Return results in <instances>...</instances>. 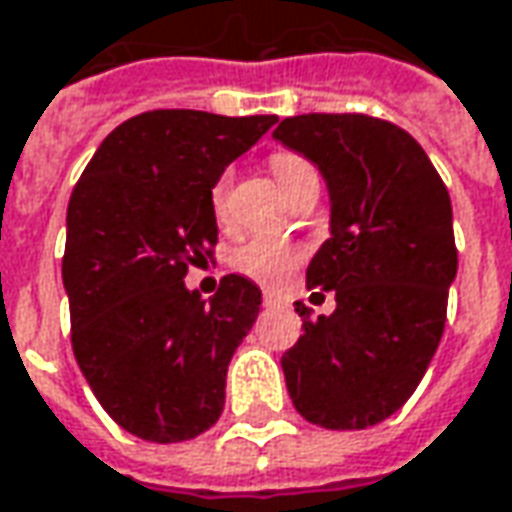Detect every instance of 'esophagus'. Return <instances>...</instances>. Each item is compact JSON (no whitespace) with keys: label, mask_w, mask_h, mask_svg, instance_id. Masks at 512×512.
Here are the masks:
<instances>
[{"label":"esophagus","mask_w":512,"mask_h":512,"mask_svg":"<svg viewBox=\"0 0 512 512\" xmlns=\"http://www.w3.org/2000/svg\"><path fill=\"white\" fill-rule=\"evenodd\" d=\"M264 307H279V304H284V301H281V296H276V293H264Z\"/></svg>","instance_id":"esophagus-1"}]
</instances>
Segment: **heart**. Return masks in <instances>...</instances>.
<instances>
[{"label":"heart","instance_id":"heart-1","mask_svg":"<svg viewBox=\"0 0 512 512\" xmlns=\"http://www.w3.org/2000/svg\"><path fill=\"white\" fill-rule=\"evenodd\" d=\"M270 168L279 180L281 191L290 183H296L298 177H304L312 171L307 160H301L298 154L279 152L270 157ZM211 214L222 225L228 222V200H231V174H222L214 185H211ZM301 262V250L287 242H273V239H250L242 248L233 253V270L248 276V279L259 281L264 287H279L293 273V267Z\"/></svg>","mask_w":512,"mask_h":512}]
</instances>
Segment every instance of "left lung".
Segmentation results:
<instances>
[{
	"mask_svg": "<svg viewBox=\"0 0 512 512\" xmlns=\"http://www.w3.org/2000/svg\"><path fill=\"white\" fill-rule=\"evenodd\" d=\"M273 137L318 166L329 191V239L307 284L335 293V312L304 318L281 369L312 425L358 431L414 394L440 346L456 279L451 197L406 129L369 115H296ZM312 293V296H324Z\"/></svg>",
	"mask_w": 512,
	"mask_h": 512,
	"instance_id": "left-lung-1",
	"label": "left lung"
}]
</instances>
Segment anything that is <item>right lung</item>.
<instances>
[{
    "mask_svg": "<svg viewBox=\"0 0 512 512\" xmlns=\"http://www.w3.org/2000/svg\"><path fill=\"white\" fill-rule=\"evenodd\" d=\"M276 120L143 112L106 135L72 191V352L106 414L140 440H194L222 414L262 290L231 273L205 301L183 279L216 245L211 185Z\"/></svg>",
    "mask_w": 512,
    "mask_h": 512,
    "instance_id": "1",
    "label": "right lung"
}]
</instances>
